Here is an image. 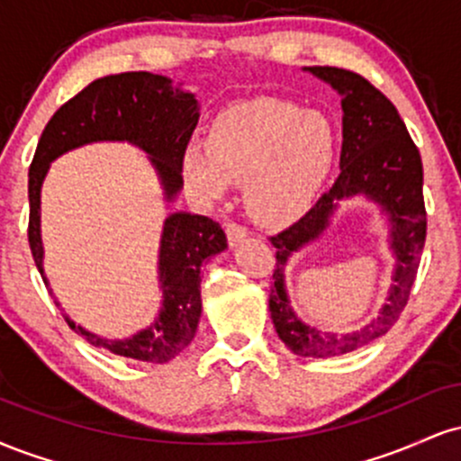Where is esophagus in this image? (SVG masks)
I'll use <instances>...</instances> for the list:
<instances>
[{"mask_svg": "<svg viewBox=\"0 0 461 461\" xmlns=\"http://www.w3.org/2000/svg\"><path fill=\"white\" fill-rule=\"evenodd\" d=\"M225 234H227V242H230V247H236L238 242L245 240V238L249 236V231H247V227H242L238 223H227Z\"/></svg>", "mask_w": 461, "mask_h": 461, "instance_id": "34e87169", "label": "esophagus"}]
</instances>
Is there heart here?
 Instances as JSON below:
<instances>
[{
	"label": "heart",
	"mask_w": 461,
	"mask_h": 461,
	"mask_svg": "<svg viewBox=\"0 0 461 461\" xmlns=\"http://www.w3.org/2000/svg\"><path fill=\"white\" fill-rule=\"evenodd\" d=\"M338 156V131L319 110L277 97L240 99L219 110L205 145L188 142L182 176L201 199H223L245 179V201L264 223L285 225L319 199Z\"/></svg>",
	"instance_id": "obj_1"
}]
</instances>
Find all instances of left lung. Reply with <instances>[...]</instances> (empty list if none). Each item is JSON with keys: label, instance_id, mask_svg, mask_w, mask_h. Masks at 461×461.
Returning a JSON list of instances; mask_svg holds the SVG:
<instances>
[{"label": "left lung", "instance_id": "1", "mask_svg": "<svg viewBox=\"0 0 461 461\" xmlns=\"http://www.w3.org/2000/svg\"><path fill=\"white\" fill-rule=\"evenodd\" d=\"M303 71L330 84L342 99L340 176L308 214L271 238L277 264L268 310L277 336L290 351L303 357H330L382 338L405 308L427 236L422 162L393 102L368 79L336 67H303ZM353 196L370 200L384 214L395 258L393 284L380 314L366 326L348 334L322 332L301 321L289 305L285 267L294 252L329 229L341 201Z\"/></svg>", "mask_w": 461, "mask_h": 461}]
</instances>
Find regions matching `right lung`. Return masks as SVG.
<instances>
[{"label":"right lung","mask_w":461,"mask_h":461,"mask_svg":"<svg viewBox=\"0 0 461 461\" xmlns=\"http://www.w3.org/2000/svg\"><path fill=\"white\" fill-rule=\"evenodd\" d=\"M197 121L199 102L193 93L173 86V79L167 76L147 71L95 79L56 110L41 134L28 179V240L47 288L50 282L45 277V247L41 238V188L51 162L62 153L93 142H130L147 153L162 186L164 201L173 203L184 186L182 151L197 128ZM225 249V231L212 219L171 212L164 219L158 251V288L162 290V305L153 322L128 338H104L84 330L68 314L62 316L67 325L93 347L139 362H168L179 356L197 333L201 267ZM54 301L60 308L56 297Z\"/></svg>","instance_id":"obj_1"}]
</instances>
